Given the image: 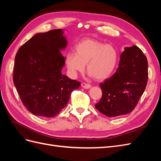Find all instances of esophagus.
<instances>
[{
	"mask_svg": "<svg viewBox=\"0 0 161 161\" xmlns=\"http://www.w3.org/2000/svg\"><path fill=\"white\" fill-rule=\"evenodd\" d=\"M81 86L82 87H83L84 89H90L91 86V85L88 84V83H86V82H82L81 83Z\"/></svg>",
	"mask_w": 161,
	"mask_h": 161,
	"instance_id": "1",
	"label": "esophagus"
}]
</instances>
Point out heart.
Here are the masks:
<instances>
[{
    "label": "heart",
    "instance_id": "obj_1",
    "mask_svg": "<svg viewBox=\"0 0 161 161\" xmlns=\"http://www.w3.org/2000/svg\"><path fill=\"white\" fill-rule=\"evenodd\" d=\"M118 54L110 44L93 39H82L75 47V53H68L66 65L73 76L82 72L86 64V70L96 80L108 78L113 72L118 62Z\"/></svg>",
    "mask_w": 161,
    "mask_h": 161
}]
</instances>
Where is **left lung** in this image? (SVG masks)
Wrapping results in <instances>:
<instances>
[{"label":"left lung","mask_w":161,"mask_h":161,"mask_svg":"<svg viewBox=\"0 0 161 161\" xmlns=\"http://www.w3.org/2000/svg\"><path fill=\"white\" fill-rule=\"evenodd\" d=\"M148 61L136 46L125 47L116 72L101 82L102 97L95 108L108 117L128 114L136 108L148 81Z\"/></svg>","instance_id":"left-lung-1"}]
</instances>
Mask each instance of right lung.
I'll return each mask as SVG.
<instances>
[{"label": "right lung", "instance_id": "add662e5", "mask_svg": "<svg viewBox=\"0 0 161 161\" xmlns=\"http://www.w3.org/2000/svg\"><path fill=\"white\" fill-rule=\"evenodd\" d=\"M67 41L60 29L37 33L18 50L13 82L24 106L33 115L53 118L66 106L80 82L62 74Z\"/></svg>", "mask_w": 161, "mask_h": 161}]
</instances>
